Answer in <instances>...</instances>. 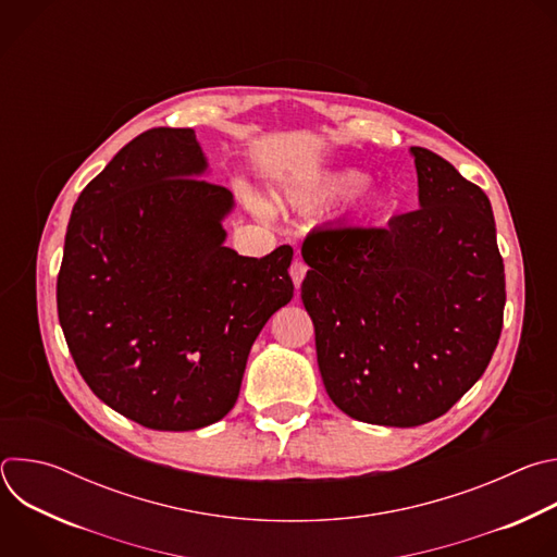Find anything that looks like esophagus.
Instances as JSON below:
<instances>
[{
    "instance_id": "34e87169",
    "label": "esophagus",
    "mask_w": 557,
    "mask_h": 557,
    "mask_svg": "<svg viewBox=\"0 0 557 557\" xmlns=\"http://www.w3.org/2000/svg\"><path fill=\"white\" fill-rule=\"evenodd\" d=\"M306 271H308V267L297 258L293 264H290V277H293V284H295V288H299L301 286V282H304V277H306Z\"/></svg>"
}]
</instances>
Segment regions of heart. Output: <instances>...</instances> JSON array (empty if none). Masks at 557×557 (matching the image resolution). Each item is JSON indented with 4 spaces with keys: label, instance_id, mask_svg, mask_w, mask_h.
Masks as SVG:
<instances>
[{
    "label": "heart",
    "instance_id": "b5f03b06",
    "mask_svg": "<svg viewBox=\"0 0 557 557\" xmlns=\"http://www.w3.org/2000/svg\"><path fill=\"white\" fill-rule=\"evenodd\" d=\"M361 183V174L346 170V172H331V174H320V176H310L286 191V202L299 211H314L322 209L348 191H352ZM361 196H368L366 191Z\"/></svg>",
    "mask_w": 557,
    "mask_h": 557
}]
</instances>
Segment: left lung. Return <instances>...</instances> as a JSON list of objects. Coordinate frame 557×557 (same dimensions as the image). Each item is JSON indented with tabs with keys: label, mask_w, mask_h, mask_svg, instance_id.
<instances>
[{
	"label": "left lung",
	"mask_w": 557,
	"mask_h": 557,
	"mask_svg": "<svg viewBox=\"0 0 557 557\" xmlns=\"http://www.w3.org/2000/svg\"><path fill=\"white\" fill-rule=\"evenodd\" d=\"M410 151L421 209L387 226L317 228L301 245L326 392L348 417L387 428L443 417L490 366L505 310L490 198L438 153Z\"/></svg>",
	"instance_id": "obj_1"
}]
</instances>
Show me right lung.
Wrapping results in <instances>:
<instances>
[{"mask_svg":"<svg viewBox=\"0 0 557 557\" xmlns=\"http://www.w3.org/2000/svg\"><path fill=\"white\" fill-rule=\"evenodd\" d=\"M189 127L129 140L72 207L57 310L99 399L143 428L189 432L228 414L251 346L293 297V249L224 247L226 187L202 181Z\"/></svg>","mask_w":557,"mask_h":557,"instance_id":"right-lung-1","label":"right lung"}]
</instances>
